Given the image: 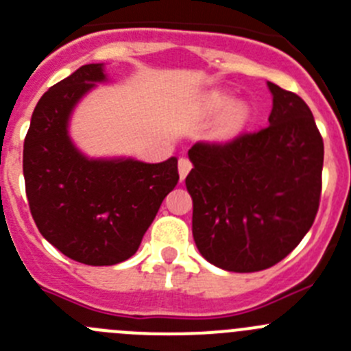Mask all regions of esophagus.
<instances>
[{
	"label": "esophagus",
	"mask_w": 351,
	"mask_h": 351,
	"mask_svg": "<svg viewBox=\"0 0 351 351\" xmlns=\"http://www.w3.org/2000/svg\"><path fill=\"white\" fill-rule=\"evenodd\" d=\"M192 169V162L187 159V157H182L178 162V173H180V180H185V176L189 175V171Z\"/></svg>",
	"instance_id": "34e87169"
}]
</instances>
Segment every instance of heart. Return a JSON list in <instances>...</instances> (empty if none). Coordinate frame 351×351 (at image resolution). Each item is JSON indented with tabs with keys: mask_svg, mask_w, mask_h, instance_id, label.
<instances>
[{
	"mask_svg": "<svg viewBox=\"0 0 351 351\" xmlns=\"http://www.w3.org/2000/svg\"><path fill=\"white\" fill-rule=\"evenodd\" d=\"M206 106L210 112H219L210 132L213 140H232L243 131V128L250 119V108L246 103L230 101V97L222 93L211 94Z\"/></svg>",
	"mask_w": 351,
	"mask_h": 351,
	"instance_id": "heart-1",
	"label": "heart"
}]
</instances>
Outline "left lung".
Here are the masks:
<instances>
[{
  "mask_svg": "<svg viewBox=\"0 0 351 351\" xmlns=\"http://www.w3.org/2000/svg\"><path fill=\"white\" fill-rule=\"evenodd\" d=\"M269 125L229 143H195L185 185L194 203L192 234L213 266L267 269L285 258L317 217L324 141L298 94L267 82Z\"/></svg>",
  "mask_w": 351,
  "mask_h": 351,
  "instance_id": "1",
  "label": "left lung"
}]
</instances>
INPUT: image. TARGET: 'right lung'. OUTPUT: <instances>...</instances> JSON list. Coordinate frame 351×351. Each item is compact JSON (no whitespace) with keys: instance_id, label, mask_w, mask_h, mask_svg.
Instances as JSON below:
<instances>
[{"instance_id":"1","label":"right lung","mask_w":351,"mask_h":351,"mask_svg":"<svg viewBox=\"0 0 351 351\" xmlns=\"http://www.w3.org/2000/svg\"><path fill=\"white\" fill-rule=\"evenodd\" d=\"M105 64H85L38 101L24 140L22 169L31 215L43 238L87 266L136 254L164 197L178 183V159H93L69 138L82 97L106 82Z\"/></svg>"}]
</instances>
